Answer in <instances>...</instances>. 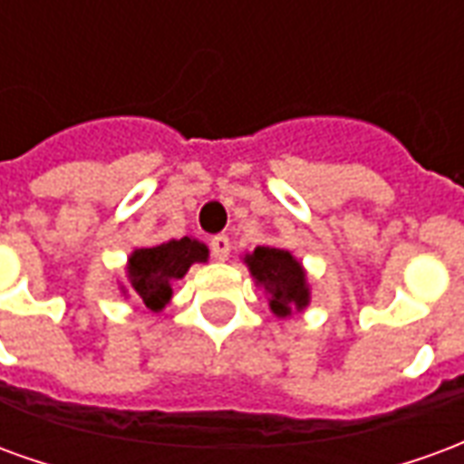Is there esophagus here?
I'll return each mask as SVG.
<instances>
[{"instance_id":"obj_1","label":"esophagus","mask_w":464,"mask_h":464,"mask_svg":"<svg viewBox=\"0 0 464 464\" xmlns=\"http://www.w3.org/2000/svg\"><path fill=\"white\" fill-rule=\"evenodd\" d=\"M211 253L216 261H226L228 258V253H231V241H228V236H223V233H218V236H213L211 238Z\"/></svg>"}]
</instances>
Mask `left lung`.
<instances>
[{"instance_id": "1", "label": "left lung", "mask_w": 464, "mask_h": 464, "mask_svg": "<svg viewBox=\"0 0 464 464\" xmlns=\"http://www.w3.org/2000/svg\"><path fill=\"white\" fill-rule=\"evenodd\" d=\"M248 271L256 278V285H261L271 311L278 318H288L293 311H303L311 303V291L305 283V271L291 251L258 246L246 258Z\"/></svg>"}]
</instances>
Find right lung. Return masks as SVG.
I'll return each instance as SVG.
<instances>
[{
    "label": "right lung",
    "mask_w": 464,
    "mask_h": 464,
    "mask_svg": "<svg viewBox=\"0 0 464 464\" xmlns=\"http://www.w3.org/2000/svg\"><path fill=\"white\" fill-rule=\"evenodd\" d=\"M208 261L206 243L183 236L181 241H166L153 248H136L126 263V276L131 283V295L159 313L171 301V283L186 276L193 263Z\"/></svg>",
    "instance_id": "1"
}]
</instances>
